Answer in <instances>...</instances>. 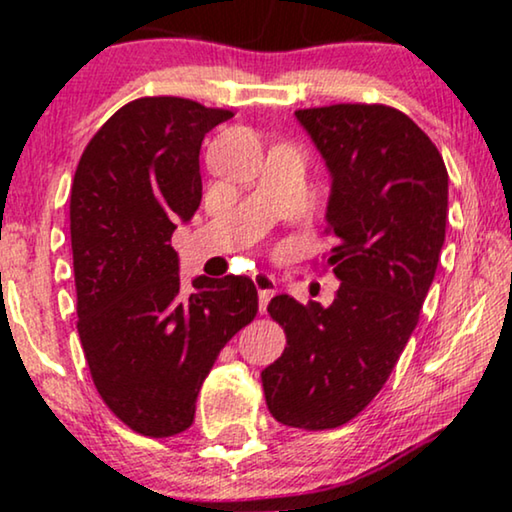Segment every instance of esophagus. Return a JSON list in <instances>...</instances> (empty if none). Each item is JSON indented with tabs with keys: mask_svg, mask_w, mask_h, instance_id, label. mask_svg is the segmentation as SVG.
Wrapping results in <instances>:
<instances>
[{
	"mask_svg": "<svg viewBox=\"0 0 512 512\" xmlns=\"http://www.w3.org/2000/svg\"><path fill=\"white\" fill-rule=\"evenodd\" d=\"M251 279H254V284L258 289V307H261V312H265V307H268L270 298L275 296V291H277L275 277L268 275V272H254Z\"/></svg>",
	"mask_w": 512,
	"mask_h": 512,
	"instance_id": "esophagus-1",
	"label": "esophagus"
}]
</instances>
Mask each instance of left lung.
Wrapping results in <instances>:
<instances>
[{"mask_svg":"<svg viewBox=\"0 0 512 512\" xmlns=\"http://www.w3.org/2000/svg\"><path fill=\"white\" fill-rule=\"evenodd\" d=\"M333 177L326 268L333 303L275 296L282 356L261 373L270 415L324 431L347 424L389 380L436 275L447 221V170L429 135L387 104L298 109Z\"/></svg>","mask_w":512,"mask_h":512,"instance_id":"1","label":"left lung"}]
</instances>
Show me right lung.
I'll use <instances>...</instances> for the list:
<instances>
[{
	"instance_id": "right-lung-1",
	"label": "right lung",
	"mask_w": 512,
	"mask_h": 512,
	"mask_svg": "<svg viewBox=\"0 0 512 512\" xmlns=\"http://www.w3.org/2000/svg\"><path fill=\"white\" fill-rule=\"evenodd\" d=\"M235 114L139 97L90 139L69 198L76 328L107 408L135 433L193 424L216 356L258 312L249 277H198L186 293L172 233L200 207V146Z\"/></svg>"
}]
</instances>
